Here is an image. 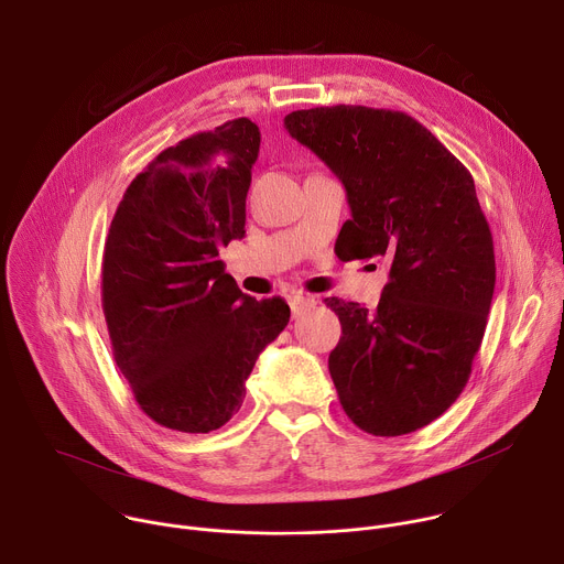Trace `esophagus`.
<instances>
[{
    "mask_svg": "<svg viewBox=\"0 0 564 564\" xmlns=\"http://www.w3.org/2000/svg\"><path fill=\"white\" fill-rule=\"evenodd\" d=\"M314 303L312 296H305V294H292L290 296V310H292V316H301L305 307H310Z\"/></svg>",
    "mask_w": 564,
    "mask_h": 564,
    "instance_id": "34e87169",
    "label": "esophagus"
}]
</instances>
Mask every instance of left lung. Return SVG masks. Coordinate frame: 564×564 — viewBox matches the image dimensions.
<instances>
[{
  "mask_svg": "<svg viewBox=\"0 0 564 564\" xmlns=\"http://www.w3.org/2000/svg\"><path fill=\"white\" fill-rule=\"evenodd\" d=\"M283 124L346 187L344 254L388 265L375 310L326 299L341 321L328 359L341 406L370 435L424 429L464 390L496 288L494 236L473 176L401 111L316 107Z\"/></svg>",
  "mask_w": 564,
  "mask_h": 564,
  "instance_id": "8db88e82",
  "label": "left lung"
}]
</instances>
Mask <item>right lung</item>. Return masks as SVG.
Instances as JSON below:
<instances>
[{
  "instance_id": "1",
  "label": "right lung",
  "mask_w": 564,
  "mask_h": 564,
  "mask_svg": "<svg viewBox=\"0 0 564 564\" xmlns=\"http://www.w3.org/2000/svg\"><path fill=\"white\" fill-rule=\"evenodd\" d=\"M261 131L248 118L158 153L127 187L102 259V310L116 364L160 426L209 433L238 413L261 350L290 321L248 296L218 261L246 234Z\"/></svg>"
}]
</instances>
